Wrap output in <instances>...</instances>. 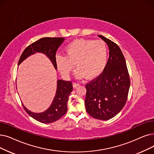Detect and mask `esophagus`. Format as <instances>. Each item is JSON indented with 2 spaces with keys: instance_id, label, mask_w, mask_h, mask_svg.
<instances>
[{
  "instance_id": "esophagus-1",
  "label": "esophagus",
  "mask_w": 154,
  "mask_h": 154,
  "mask_svg": "<svg viewBox=\"0 0 154 154\" xmlns=\"http://www.w3.org/2000/svg\"><path fill=\"white\" fill-rule=\"evenodd\" d=\"M80 85V84L79 83H76V82H74L73 84V88H77V87H79Z\"/></svg>"
}]
</instances>
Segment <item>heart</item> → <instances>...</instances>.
Masks as SVG:
<instances>
[{"label":"heart","instance_id":"1","mask_svg":"<svg viewBox=\"0 0 154 154\" xmlns=\"http://www.w3.org/2000/svg\"><path fill=\"white\" fill-rule=\"evenodd\" d=\"M64 51L65 56L57 55L55 61L58 70L65 77L70 75L75 64L77 78L94 79L101 74L108 61V48L101 40L75 39Z\"/></svg>","mask_w":154,"mask_h":154}]
</instances>
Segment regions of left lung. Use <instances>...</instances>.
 <instances>
[{
	"instance_id": "8db88e82",
	"label": "left lung",
	"mask_w": 154,
	"mask_h": 154,
	"mask_svg": "<svg viewBox=\"0 0 154 154\" xmlns=\"http://www.w3.org/2000/svg\"><path fill=\"white\" fill-rule=\"evenodd\" d=\"M108 45L109 57L101 74L85 85L86 111L92 117L108 120L126 104L130 80L123 53L110 39L98 35Z\"/></svg>"
}]
</instances>
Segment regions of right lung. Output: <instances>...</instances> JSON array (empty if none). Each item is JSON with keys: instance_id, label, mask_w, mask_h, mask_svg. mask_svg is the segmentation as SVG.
Returning a JSON list of instances; mask_svg holds the SVG:
<instances>
[{"instance_id": "1", "label": "right lung", "mask_w": 154, "mask_h": 154, "mask_svg": "<svg viewBox=\"0 0 154 154\" xmlns=\"http://www.w3.org/2000/svg\"><path fill=\"white\" fill-rule=\"evenodd\" d=\"M63 38H43L29 45L23 52L19 58L18 65L26 58L31 55L39 52L48 57L53 66L57 69L56 65V52L60 46L63 42ZM73 90L72 82L58 80L57 88L54 99L49 108L44 112L36 113L28 110L22 103L24 110L28 114L38 122L42 123H51L57 121L67 111L69 96Z\"/></svg>"}]
</instances>
